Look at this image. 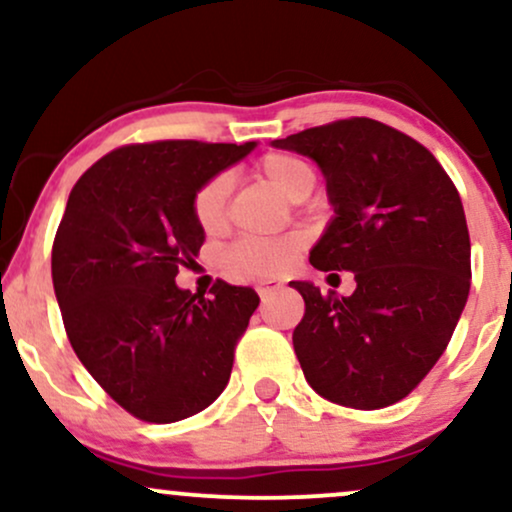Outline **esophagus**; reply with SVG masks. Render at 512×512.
<instances>
[{
    "label": "esophagus",
    "mask_w": 512,
    "mask_h": 512,
    "mask_svg": "<svg viewBox=\"0 0 512 512\" xmlns=\"http://www.w3.org/2000/svg\"><path fill=\"white\" fill-rule=\"evenodd\" d=\"M279 286L281 284L276 279H260V281H257V293H260V296L264 298V296H269L272 291L279 289Z\"/></svg>",
    "instance_id": "obj_1"
}]
</instances>
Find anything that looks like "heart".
<instances>
[{
  "label": "heart",
  "instance_id": "heart-1",
  "mask_svg": "<svg viewBox=\"0 0 512 512\" xmlns=\"http://www.w3.org/2000/svg\"><path fill=\"white\" fill-rule=\"evenodd\" d=\"M262 178L281 192L284 197L296 199L308 185H313V173L298 158L286 154H269L260 161ZM231 192V178L226 173L214 175L204 182L192 199V211L199 226L207 233L219 231L226 219V202ZM303 248V238L298 233L262 238V240H240L226 255V267L238 276H274L289 269L298 252Z\"/></svg>",
  "mask_w": 512,
  "mask_h": 512
}]
</instances>
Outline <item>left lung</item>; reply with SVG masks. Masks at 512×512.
<instances>
[{
	"label": "left lung",
	"mask_w": 512,
	"mask_h": 512,
	"mask_svg": "<svg viewBox=\"0 0 512 512\" xmlns=\"http://www.w3.org/2000/svg\"><path fill=\"white\" fill-rule=\"evenodd\" d=\"M272 146L308 156L327 182L334 216L310 264L356 279L342 298L291 281L305 301L293 330L305 380L342 407H390L436 366L467 303L472 248L462 199L426 146L368 117Z\"/></svg>",
	"instance_id": "obj_1"
}]
</instances>
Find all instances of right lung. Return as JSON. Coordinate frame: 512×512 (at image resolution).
<instances>
[{
  "label": "right lung",
  "mask_w": 512,
  "mask_h": 512,
  "mask_svg": "<svg viewBox=\"0 0 512 512\" xmlns=\"http://www.w3.org/2000/svg\"><path fill=\"white\" fill-rule=\"evenodd\" d=\"M255 146H122L93 163L67 199L52 245L64 330L93 380L137 419H187L228 385L260 296L216 281L204 298L175 276L204 243L197 190Z\"/></svg>",
  "instance_id": "obj_1"
}]
</instances>
